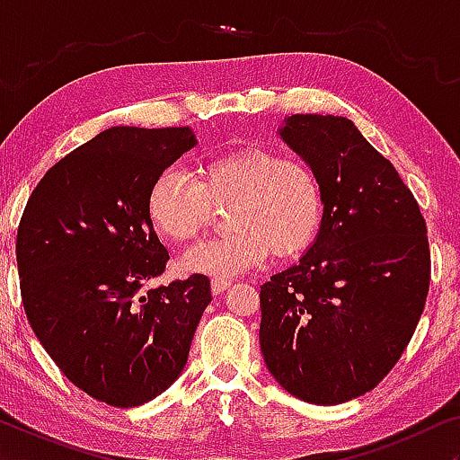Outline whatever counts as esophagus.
Returning <instances> with one entry per match:
<instances>
[{"label": "esophagus", "mask_w": 460, "mask_h": 460, "mask_svg": "<svg viewBox=\"0 0 460 460\" xmlns=\"http://www.w3.org/2000/svg\"><path fill=\"white\" fill-rule=\"evenodd\" d=\"M228 287H230V279H213V280H211V291H213V295L224 293Z\"/></svg>", "instance_id": "1"}]
</instances>
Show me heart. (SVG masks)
Listing matches in <instances>:
<instances>
[{"label":"heart","mask_w":460,"mask_h":460,"mask_svg":"<svg viewBox=\"0 0 460 460\" xmlns=\"http://www.w3.org/2000/svg\"><path fill=\"white\" fill-rule=\"evenodd\" d=\"M216 209H228L232 232L199 244L181 268L230 279L255 268L270 251L276 260H291L312 247L324 222L323 181L304 159L244 146L205 161L197 181L165 169L146 199L153 228L178 244L203 236Z\"/></svg>","instance_id":"b5f03b06"}]
</instances>
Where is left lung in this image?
<instances>
[{
	"mask_svg": "<svg viewBox=\"0 0 460 460\" xmlns=\"http://www.w3.org/2000/svg\"><path fill=\"white\" fill-rule=\"evenodd\" d=\"M280 136L316 169L324 222L299 263L261 285V354L295 398L335 406L379 385L411 343L431 280L427 226L349 119L293 115Z\"/></svg>",
	"mask_w": 460,
	"mask_h": 460,
	"instance_id": "left-lung-1",
	"label": "left lung"
}]
</instances>
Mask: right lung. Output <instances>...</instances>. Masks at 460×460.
Segmentation results:
<instances>
[{"mask_svg": "<svg viewBox=\"0 0 460 460\" xmlns=\"http://www.w3.org/2000/svg\"><path fill=\"white\" fill-rule=\"evenodd\" d=\"M194 144L188 128L106 129L48 169L18 224L31 329L73 385L111 406L178 379L211 301L203 274L144 291L169 261L148 190Z\"/></svg>", "mask_w": 460, "mask_h": 460, "instance_id": "obj_1", "label": "right lung"}]
</instances>
